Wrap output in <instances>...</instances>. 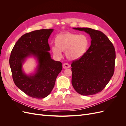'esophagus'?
Masks as SVG:
<instances>
[{
  "mask_svg": "<svg viewBox=\"0 0 126 126\" xmlns=\"http://www.w3.org/2000/svg\"><path fill=\"white\" fill-rule=\"evenodd\" d=\"M63 67L64 69H67V68H70V65L68 63H63Z\"/></svg>",
  "mask_w": 126,
  "mask_h": 126,
  "instance_id": "esophagus-1",
  "label": "esophagus"
}]
</instances>
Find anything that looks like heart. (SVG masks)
<instances>
[{
	"label": "heart",
	"instance_id": "1",
	"mask_svg": "<svg viewBox=\"0 0 126 126\" xmlns=\"http://www.w3.org/2000/svg\"><path fill=\"white\" fill-rule=\"evenodd\" d=\"M55 44L56 46L51 47V51L55 55L60 57L62 52H65L68 59L76 60L85 55L88 48L89 40L83 35L65 32L56 36Z\"/></svg>",
	"mask_w": 126,
	"mask_h": 126
}]
</instances>
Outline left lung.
I'll use <instances>...</instances> for the list:
<instances>
[{
	"label": "left lung",
	"mask_w": 126,
	"mask_h": 126,
	"mask_svg": "<svg viewBox=\"0 0 126 126\" xmlns=\"http://www.w3.org/2000/svg\"><path fill=\"white\" fill-rule=\"evenodd\" d=\"M89 34L91 45L86 53L71 63V83L75 90L83 96L100 92L114 73L116 52L105 34L89 28H73Z\"/></svg>",
	"instance_id": "8db88e82"
}]
</instances>
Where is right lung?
<instances>
[{
	"label": "right lung",
	"mask_w": 126,
	"mask_h": 126,
	"mask_svg": "<svg viewBox=\"0 0 126 126\" xmlns=\"http://www.w3.org/2000/svg\"><path fill=\"white\" fill-rule=\"evenodd\" d=\"M53 29H40L22 35L11 52L9 64L16 86L32 98L41 99L50 94L62 63L51 58L48 40ZM33 56L37 66L33 74L27 75L22 65L27 58Z\"/></svg>",
	"instance_id": "1"
}]
</instances>
